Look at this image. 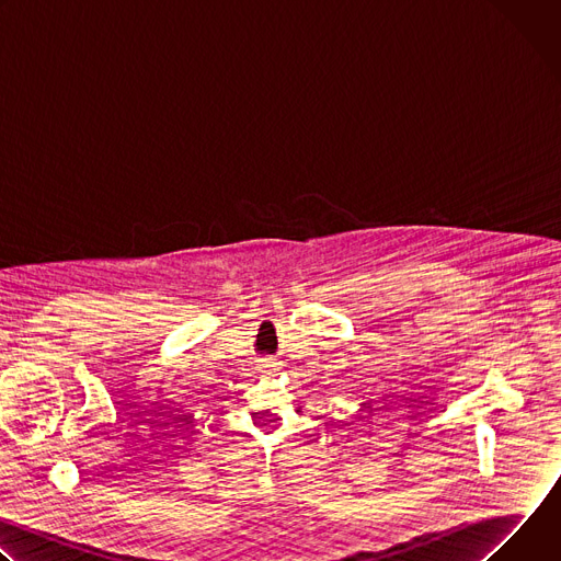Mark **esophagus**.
<instances>
[{
    "label": "esophagus",
    "instance_id": "1",
    "mask_svg": "<svg viewBox=\"0 0 561 561\" xmlns=\"http://www.w3.org/2000/svg\"><path fill=\"white\" fill-rule=\"evenodd\" d=\"M260 368H262V370H266V373L277 370V362H273V359H262V362H260Z\"/></svg>",
    "mask_w": 561,
    "mask_h": 561
}]
</instances>
